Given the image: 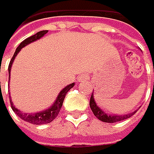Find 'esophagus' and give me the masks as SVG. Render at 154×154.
Listing matches in <instances>:
<instances>
[{"mask_svg":"<svg viewBox=\"0 0 154 154\" xmlns=\"http://www.w3.org/2000/svg\"><path fill=\"white\" fill-rule=\"evenodd\" d=\"M88 79V75H87V74H81V75H79V81L80 82V81H87Z\"/></svg>","mask_w":154,"mask_h":154,"instance_id":"34e87169","label":"esophagus"}]
</instances>
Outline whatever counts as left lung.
Listing matches in <instances>:
<instances>
[{
    "label": "left lung",
    "instance_id": "1",
    "mask_svg": "<svg viewBox=\"0 0 154 154\" xmlns=\"http://www.w3.org/2000/svg\"><path fill=\"white\" fill-rule=\"evenodd\" d=\"M90 107L92 111V113L94 114V116L100 121L105 122V123H116V122H119V121H123L126 120L129 117H131L136 112H132V113H129L128 115H112V114H108L104 110H103L100 107H99L94 100V93L92 91V94L91 96V100H90Z\"/></svg>",
    "mask_w": 154,
    "mask_h": 154
}]
</instances>
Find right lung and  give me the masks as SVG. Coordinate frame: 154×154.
Segmentation results:
<instances>
[{
	"instance_id": "add662e5",
	"label": "right lung",
	"mask_w": 154,
	"mask_h": 154,
	"mask_svg": "<svg viewBox=\"0 0 154 154\" xmlns=\"http://www.w3.org/2000/svg\"><path fill=\"white\" fill-rule=\"evenodd\" d=\"M48 32V30H42V31H39L38 32L37 34L29 37L27 38H26L25 40H23L22 42L20 43V45L16 48L14 54V56L12 58V60L10 61V63H9V66H8V72H9V80H10V74H11V67L13 66V63L16 57V55L18 54V52L21 51L22 48H24L25 46L28 45L29 43L31 42H34V41L39 39L42 38L46 33ZM75 86V83H71L67 86L64 87L63 90L59 92L57 98L55 99L54 103H52V105H51L49 108H47L46 110H43V111H40V112H38V113H34V114H27V113H23L22 111H20L19 109H17L14 104L12 102V99H11V96H10V103H11V106H12V109L14 113L18 116L21 119H23L24 121L26 122H28L30 124H33V125H43V124H48V123H51L52 120H54L56 118V116H58L59 112L62 108V105H63V100L66 98V93L71 90V88Z\"/></svg>"
}]
</instances>
